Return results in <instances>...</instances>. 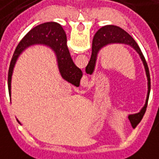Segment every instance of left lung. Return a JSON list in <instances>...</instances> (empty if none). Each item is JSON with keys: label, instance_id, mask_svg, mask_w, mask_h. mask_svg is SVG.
I'll return each mask as SVG.
<instances>
[{"label": "left lung", "instance_id": "8db88e82", "mask_svg": "<svg viewBox=\"0 0 159 159\" xmlns=\"http://www.w3.org/2000/svg\"><path fill=\"white\" fill-rule=\"evenodd\" d=\"M111 43H124V44H127V45L131 46L132 48L134 49L136 52L139 54V57L142 61L143 65L145 67L147 81H148L147 82L148 92H147V97H146L145 106L143 107L142 110H140L139 113L128 116V119L131 122L132 127L135 128L136 126L139 123V121L142 120L143 116H144L145 112L146 110L148 98H149L150 90H151V79H150L149 68H148V66H147V63H146V59L143 56L139 45L134 41V39L132 38L127 31H125L121 28L116 26V25H105V26L100 28L99 30L96 32V34L94 35V38H93V40H92V56H91V59H90L88 65L85 67V72H86V74H92L93 73L94 68H95L96 61H97V56H98V51L103 47L108 45V44H111Z\"/></svg>", "mask_w": 159, "mask_h": 159}]
</instances>
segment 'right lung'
<instances>
[{"label":"right lung","instance_id":"right-lung-1","mask_svg":"<svg viewBox=\"0 0 159 159\" xmlns=\"http://www.w3.org/2000/svg\"><path fill=\"white\" fill-rule=\"evenodd\" d=\"M34 44H44L50 47L56 53L61 77L74 86H80L83 73L79 67H76L71 58L70 53L67 46V36L63 28L56 22H47L31 29L17 46L11 60L8 70L7 85L9 97H11L12 74L17 59L27 47Z\"/></svg>","mask_w":159,"mask_h":159}]
</instances>
